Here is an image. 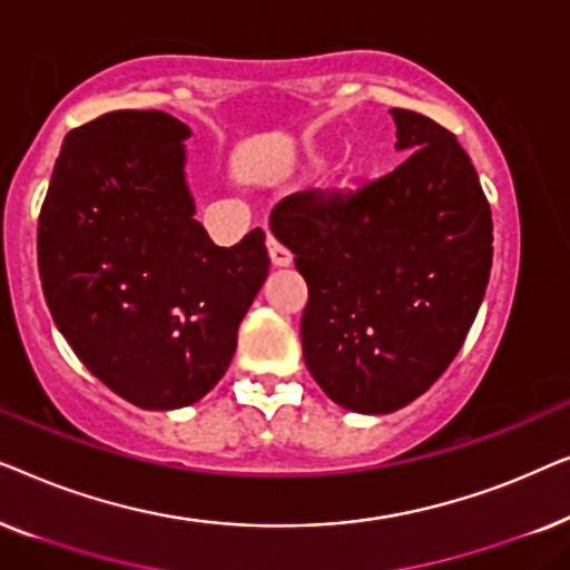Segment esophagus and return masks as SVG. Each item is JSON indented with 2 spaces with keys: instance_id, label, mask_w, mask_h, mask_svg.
Returning <instances> with one entry per match:
<instances>
[{
  "instance_id": "obj_1",
  "label": "esophagus",
  "mask_w": 570,
  "mask_h": 570,
  "mask_svg": "<svg viewBox=\"0 0 570 570\" xmlns=\"http://www.w3.org/2000/svg\"><path fill=\"white\" fill-rule=\"evenodd\" d=\"M267 252H269V262H272V267H291L293 254L287 252L285 246H279L277 240L272 238V236H267Z\"/></svg>"
}]
</instances>
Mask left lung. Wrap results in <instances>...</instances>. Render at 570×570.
Instances as JSON below:
<instances>
[{
	"instance_id": "1",
	"label": "left lung",
	"mask_w": 570,
	"mask_h": 570,
	"mask_svg": "<svg viewBox=\"0 0 570 570\" xmlns=\"http://www.w3.org/2000/svg\"><path fill=\"white\" fill-rule=\"evenodd\" d=\"M392 174L350 194L298 191L272 233L308 285L301 318L311 376L340 407L386 415L449 368L485 298L493 217L456 137L392 108Z\"/></svg>"
}]
</instances>
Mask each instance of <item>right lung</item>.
Masks as SVG:
<instances>
[{
	"instance_id": "obj_1",
	"label": "right lung",
	"mask_w": 570,
	"mask_h": 570,
	"mask_svg": "<svg viewBox=\"0 0 570 570\" xmlns=\"http://www.w3.org/2000/svg\"><path fill=\"white\" fill-rule=\"evenodd\" d=\"M189 135L163 111L82 124L38 217L53 324L92 376L142 410L186 407L223 379L269 272L262 228L223 248L194 220Z\"/></svg>"
}]
</instances>
